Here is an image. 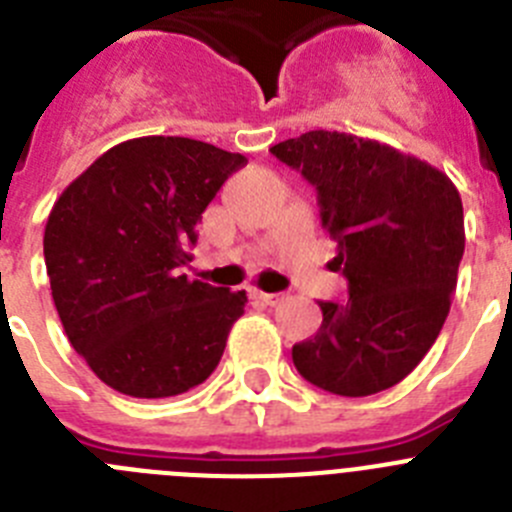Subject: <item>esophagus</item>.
Here are the masks:
<instances>
[{
    "mask_svg": "<svg viewBox=\"0 0 512 512\" xmlns=\"http://www.w3.org/2000/svg\"><path fill=\"white\" fill-rule=\"evenodd\" d=\"M253 297H256V300H259V302H264V305H269V307L279 305V302L284 300L282 292H259V289L253 292Z\"/></svg>",
    "mask_w": 512,
    "mask_h": 512,
    "instance_id": "34e87169",
    "label": "esophagus"
}]
</instances>
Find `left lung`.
<instances>
[{"mask_svg":"<svg viewBox=\"0 0 512 512\" xmlns=\"http://www.w3.org/2000/svg\"><path fill=\"white\" fill-rule=\"evenodd\" d=\"M318 192L346 302H320L318 333L292 346L297 372L341 397L390 390L420 364L449 315L464 256L451 179L379 140L310 130L269 148Z\"/></svg>","mask_w":512,"mask_h":512,"instance_id":"left-lung-1","label":"left lung"}]
</instances>
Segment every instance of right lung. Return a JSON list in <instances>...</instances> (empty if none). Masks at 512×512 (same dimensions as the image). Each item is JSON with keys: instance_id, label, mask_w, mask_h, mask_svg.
Listing matches in <instances>:
<instances>
[{"instance_id": "right-lung-1", "label": "right lung", "mask_w": 512, "mask_h": 512, "mask_svg": "<svg viewBox=\"0 0 512 512\" xmlns=\"http://www.w3.org/2000/svg\"><path fill=\"white\" fill-rule=\"evenodd\" d=\"M246 156L176 135L125 140L63 189L43 235L58 318L107 387L174 397L205 382L246 292L184 266L197 223Z\"/></svg>"}]
</instances>
